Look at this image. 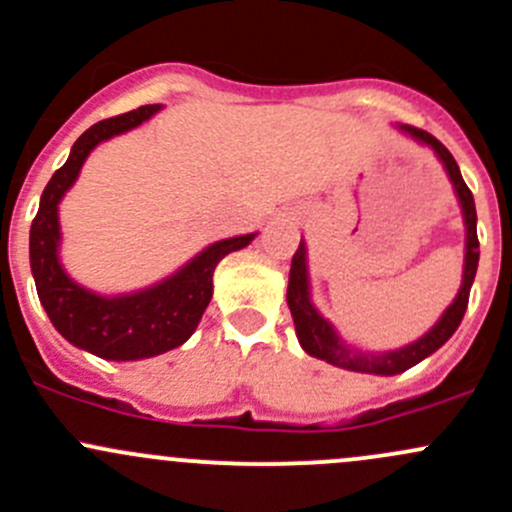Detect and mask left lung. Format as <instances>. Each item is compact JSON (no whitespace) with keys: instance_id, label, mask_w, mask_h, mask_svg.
<instances>
[{"instance_id":"left-lung-1","label":"left lung","mask_w":512,"mask_h":512,"mask_svg":"<svg viewBox=\"0 0 512 512\" xmlns=\"http://www.w3.org/2000/svg\"><path fill=\"white\" fill-rule=\"evenodd\" d=\"M404 136L414 138L421 146H428L436 158L441 160L443 170H446L448 180L453 185L458 205L463 213V225H466V257H463V280L461 289H458L456 299L446 307V312L438 317V322L423 334L416 342L406 344V347L391 349V352H361V349L352 347L339 337L334 324L319 314V309L312 302V287H309V270H307V245L304 240L299 242V250L294 252L292 267H289V285H287V304L289 312L294 319V332H297L299 347L309 356L327 361V364L339 366L347 371H359V374H376V376H394L401 371L411 369L418 361L431 356L436 349H441L453 332L461 324L463 314L468 307V294H471L473 280H476L478 270V232H476V203H473V193L468 190L466 180H463L461 168H458L456 158L448 153V148L441 141L431 136V133L421 131L414 126H396Z\"/></svg>"}]
</instances>
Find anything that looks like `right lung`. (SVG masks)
Here are the masks:
<instances>
[{
    "label": "right lung",
    "instance_id": "obj_1",
    "mask_svg": "<svg viewBox=\"0 0 512 512\" xmlns=\"http://www.w3.org/2000/svg\"><path fill=\"white\" fill-rule=\"evenodd\" d=\"M163 106H141L123 116L98 121L71 146L66 163L51 175L39 200L32 232L29 262L41 307L56 332L74 347L108 361H138L165 354L190 339L213 297V272L230 252L255 240L250 235L227 237L205 247L178 272L151 287L126 294H98L71 280L59 257V203L79 178L86 158L103 141L133 131Z\"/></svg>",
    "mask_w": 512,
    "mask_h": 512
}]
</instances>
